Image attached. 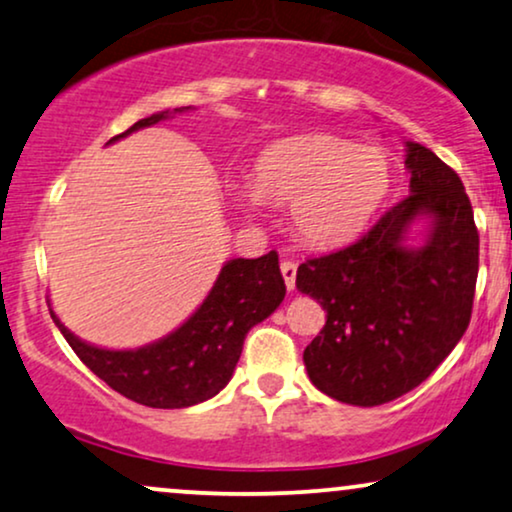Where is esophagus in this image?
Masks as SVG:
<instances>
[{
  "mask_svg": "<svg viewBox=\"0 0 512 512\" xmlns=\"http://www.w3.org/2000/svg\"><path fill=\"white\" fill-rule=\"evenodd\" d=\"M281 274H283V281H286L288 290L295 288V276H297V264L293 260H283L281 262Z\"/></svg>",
  "mask_w": 512,
  "mask_h": 512,
  "instance_id": "esophagus-1",
  "label": "esophagus"
}]
</instances>
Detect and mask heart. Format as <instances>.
I'll list each match as a JSON object with an SVG mask.
<instances>
[{
  "label": "heart",
  "instance_id": "heart-1",
  "mask_svg": "<svg viewBox=\"0 0 512 512\" xmlns=\"http://www.w3.org/2000/svg\"><path fill=\"white\" fill-rule=\"evenodd\" d=\"M392 170L383 148L314 134L278 141L255 163V189L236 200L255 212L262 198L290 205L302 241L328 248L364 229L390 191Z\"/></svg>",
  "mask_w": 512,
  "mask_h": 512
}]
</instances>
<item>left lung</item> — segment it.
Segmentation results:
<instances>
[{
  "instance_id": "left-lung-1",
  "label": "left lung",
  "mask_w": 512,
  "mask_h": 512,
  "mask_svg": "<svg viewBox=\"0 0 512 512\" xmlns=\"http://www.w3.org/2000/svg\"><path fill=\"white\" fill-rule=\"evenodd\" d=\"M409 196L368 234L300 264L295 286L321 302L326 326L304 349L316 390L380 406L423 383L463 338L480 269V234L463 181L430 148L406 141ZM425 218L429 234L409 246Z\"/></svg>"
}]
</instances>
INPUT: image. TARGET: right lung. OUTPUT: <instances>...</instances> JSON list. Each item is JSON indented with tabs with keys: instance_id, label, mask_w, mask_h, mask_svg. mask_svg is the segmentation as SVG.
Here are the masks:
<instances>
[{
	"instance_id": "obj_1",
	"label": "right lung",
	"mask_w": 512,
	"mask_h": 512,
	"mask_svg": "<svg viewBox=\"0 0 512 512\" xmlns=\"http://www.w3.org/2000/svg\"><path fill=\"white\" fill-rule=\"evenodd\" d=\"M191 111V106L153 113L134 122L118 141L137 129ZM286 297L276 250L257 260H229L203 304L177 331L137 349H103L68 331L49 307L51 319L82 364L122 397L151 409H186L224 390L241 359L252 326L276 312Z\"/></svg>"
}]
</instances>
